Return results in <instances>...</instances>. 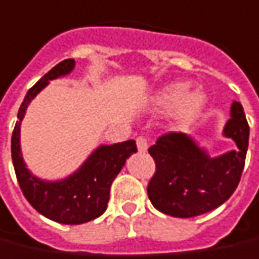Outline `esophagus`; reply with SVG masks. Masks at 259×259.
Returning <instances> with one entry per match:
<instances>
[{"label":"esophagus","instance_id":"1","mask_svg":"<svg viewBox=\"0 0 259 259\" xmlns=\"http://www.w3.org/2000/svg\"><path fill=\"white\" fill-rule=\"evenodd\" d=\"M136 143H137V150L140 151V153H146L148 150V143L147 140L144 139V137H137V140H136Z\"/></svg>","mask_w":259,"mask_h":259}]
</instances>
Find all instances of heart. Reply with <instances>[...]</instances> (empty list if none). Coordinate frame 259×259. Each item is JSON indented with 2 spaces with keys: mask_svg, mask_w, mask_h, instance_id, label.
Listing matches in <instances>:
<instances>
[{
  "mask_svg": "<svg viewBox=\"0 0 259 259\" xmlns=\"http://www.w3.org/2000/svg\"><path fill=\"white\" fill-rule=\"evenodd\" d=\"M188 82H171L155 94L153 108L157 112L172 111V119L178 126H188L205 111L207 98L205 92L188 91Z\"/></svg>",
  "mask_w": 259,
  "mask_h": 259,
  "instance_id": "heart-1",
  "label": "heart"
}]
</instances>
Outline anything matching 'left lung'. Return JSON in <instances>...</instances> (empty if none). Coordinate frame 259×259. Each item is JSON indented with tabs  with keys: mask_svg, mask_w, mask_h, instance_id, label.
<instances>
[{
	"mask_svg": "<svg viewBox=\"0 0 259 259\" xmlns=\"http://www.w3.org/2000/svg\"><path fill=\"white\" fill-rule=\"evenodd\" d=\"M223 136L237 148L213 157L186 133H169L148 148L154 177L147 193L157 210L172 218H195L223 205L236 191L244 169L249 127L243 105L233 101Z\"/></svg>",
	"mask_w": 259,
	"mask_h": 259,
	"instance_id": "obj_1",
	"label": "left lung"
}]
</instances>
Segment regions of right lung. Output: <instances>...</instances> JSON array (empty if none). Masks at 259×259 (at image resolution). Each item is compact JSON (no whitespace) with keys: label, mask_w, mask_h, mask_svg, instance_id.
<instances>
[{"label":"right lung","mask_w":259,"mask_h":259,"mask_svg":"<svg viewBox=\"0 0 259 259\" xmlns=\"http://www.w3.org/2000/svg\"><path fill=\"white\" fill-rule=\"evenodd\" d=\"M74 67L73 59L61 61L29 90L18 112L11 140L12 162L25 198L45 218L61 224H82L99 218L106 210L112 182L126 160L137 151L135 140L101 144L73 174L56 181L39 178L26 167L21 150V124L26 109L52 79L71 74Z\"/></svg>","instance_id":"obj_1"}]
</instances>
